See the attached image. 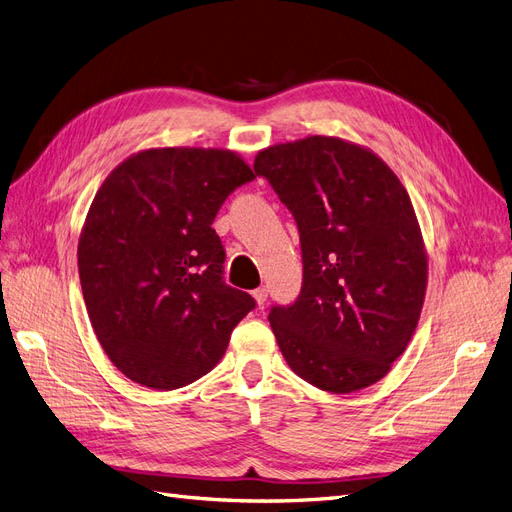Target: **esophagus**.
Listing matches in <instances>:
<instances>
[{
	"instance_id": "1",
	"label": "esophagus",
	"mask_w": 512,
	"mask_h": 512,
	"mask_svg": "<svg viewBox=\"0 0 512 512\" xmlns=\"http://www.w3.org/2000/svg\"><path fill=\"white\" fill-rule=\"evenodd\" d=\"M252 294H254V299H256L258 305H265V301H267V297H269V290H267L265 286H260V288H256Z\"/></svg>"
}]
</instances>
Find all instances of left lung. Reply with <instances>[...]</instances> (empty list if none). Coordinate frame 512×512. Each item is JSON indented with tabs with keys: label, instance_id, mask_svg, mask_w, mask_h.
<instances>
[{
	"label": "left lung",
	"instance_id": "1",
	"mask_svg": "<svg viewBox=\"0 0 512 512\" xmlns=\"http://www.w3.org/2000/svg\"><path fill=\"white\" fill-rule=\"evenodd\" d=\"M294 215L303 288L269 314L290 369L320 391L346 395L382 380L421 318L427 252L404 185L374 151L307 136L258 151Z\"/></svg>",
	"mask_w": 512,
	"mask_h": 512
}]
</instances>
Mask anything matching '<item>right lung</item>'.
I'll return each instance as SVG.
<instances>
[{"label":"right lung","instance_id":"add662e5","mask_svg":"<svg viewBox=\"0 0 512 512\" xmlns=\"http://www.w3.org/2000/svg\"><path fill=\"white\" fill-rule=\"evenodd\" d=\"M254 177L235 151L162 147L134 153L100 185L76 256L91 327L126 378L173 391L220 363L256 301L224 284L211 224Z\"/></svg>","mask_w":512,"mask_h":512}]
</instances>
